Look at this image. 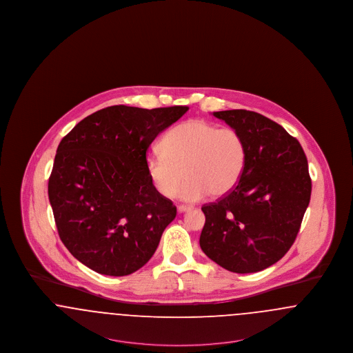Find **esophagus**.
<instances>
[{
	"instance_id": "1",
	"label": "esophagus",
	"mask_w": 353,
	"mask_h": 353,
	"mask_svg": "<svg viewBox=\"0 0 353 353\" xmlns=\"http://www.w3.org/2000/svg\"><path fill=\"white\" fill-rule=\"evenodd\" d=\"M177 210H179V213H185V212L190 210V206H186V205H179V206H177Z\"/></svg>"
}]
</instances>
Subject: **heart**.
<instances>
[{
    "label": "heart",
    "mask_w": 353,
    "mask_h": 353,
    "mask_svg": "<svg viewBox=\"0 0 353 353\" xmlns=\"http://www.w3.org/2000/svg\"><path fill=\"white\" fill-rule=\"evenodd\" d=\"M163 153L147 157V173L156 192L188 202L228 194L239 181L246 164V144L234 128L205 120H188L169 130L160 143Z\"/></svg>",
    "instance_id": "heart-1"
}]
</instances>
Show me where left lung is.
I'll list each match as a JSON object with an SVG mask.
<instances>
[{"mask_svg":"<svg viewBox=\"0 0 353 353\" xmlns=\"http://www.w3.org/2000/svg\"><path fill=\"white\" fill-rule=\"evenodd\" d=\"M213 115L242 134L246 164L228 194L202 206L200 246L232 272L262 271L290 250L301 229L311 197L307 157L295 137L258 112Z\"/></svg>","mask_w":353,"mask_h":353,"instance_id":"left-lung-1","label":"left lung"}]
</instances>
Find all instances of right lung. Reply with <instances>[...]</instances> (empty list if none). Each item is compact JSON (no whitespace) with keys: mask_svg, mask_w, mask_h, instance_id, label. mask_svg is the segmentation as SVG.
Here are the masks:
<instances>
[{"mask_svg":"<svg viewBox=\"0 0 353 353\" xmlns=\"http://www.w3.org/2000/svg\"><path fill=\"white\" fill-rule=\"evenodd\" d=\"M186 105H112L79 121L58 145L49 179L58 234L79 262L103 275L143 268L176 217L147 173V150Z\"/></svg>","mask_w":353,"mask_h":353,"instance_id":"1","label":"right lung"}]
</instances>
